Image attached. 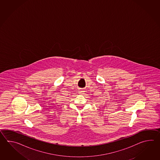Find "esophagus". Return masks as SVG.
<instances>
[{"label":"esophagus","instance_id":"1","mask_svg":"<svg viewBox=\"0 0 160 160\" xmlns=\"http://www.w3.org/2000/svg\"><path fill=\"white\" fill-rule=\"evenodd\" d=\"M79 93H80V94H83V92H84V90H83V89H80L79 90Z\"/></svg>","mask_w":160,"mask_h":160}]
</instances>
